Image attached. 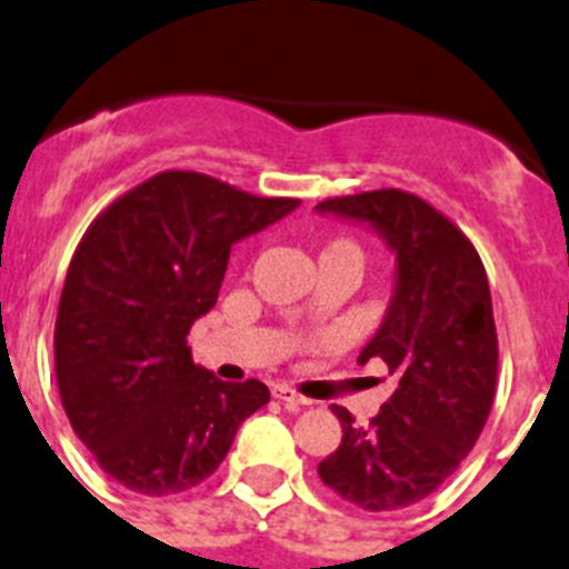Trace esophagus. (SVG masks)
Returning <instances> with one entry per match:
<instances>
[{
  "label": "esophagus",
  "mask_w": 569,
  "mask_h": 569,
  "mask_svg": "<svg viewBox=\"0 0 569 569\" xmlns=\"http://www.w3.org/2000/svg\"><path fill=\"white\" fill-rule=\"evenodd\" d=\"M272 396L278 398V401H283V405H291V407H306V405H309V398L300 396V392L291 390V387H286V385L272 387Z\"/></svg>",
  "instance_id": "34e87169"
}]
</instances>
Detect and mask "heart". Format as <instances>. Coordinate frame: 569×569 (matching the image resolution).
I'll list each match as a JSON object with an SVG mask.
<instances>
[{
  "label": "heart",
  "mask_w": 569,
  "mask_h": 569,
  "mask_svg": "<svg viewBox=\"0 0 569 569\" xmlns=\"http://www.w3.org/2000/svg\"><path fill=\"white\" fill-rule=\"evenodd\" d=\"M331 252L353 254V258H359V263H362V249H359L353 241H348V238H337V241H331L326 249H322V254H331Z\"/></svg>",
  "instance_id": "1"
}]
</instances>
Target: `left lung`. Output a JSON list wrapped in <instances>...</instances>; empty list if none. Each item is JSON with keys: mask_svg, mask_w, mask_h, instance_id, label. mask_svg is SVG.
<instances>
[{"mask_svg": "<svg viewBox=\"0 0 569 569\" xmlns=\"http://www.w3.org/2000/svg\"><path fill=\"white\" fill-rule=\"evenodd\" d=\"M317 210L368 221L398 263L390 311L359 353V365L381 359L398 387L368 427L331 407L342 443L317 471L350 506L398 511L458 471L491 412L500 348L486 267L455 221L407 190L333 196Z\"/></svg>", "mask_w": 569, "mask_h": 569, "instance_id": "obj_1", "label": "left lung"}]
</instances>
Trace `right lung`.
Instances as JSON below:
<instances>
[{
	"label": "right lung",
	"mask_w": 569,
	"mask_h": 569,
	"mask_svg": "<svg viewBox=\"0 0 569 569\" xmlns=\"http://www.w3.org/2000/svg\"><path fill=\"white\" fill-rule=\"evenodd\" d=\"M297 204L162 171L83 232L58 300L56 381L69 423L111 480L148 497L188 491L269 405L258 379L232 385L196 365L188 333L219 300L232 243Z\"/></svg>",
	"instance_id": "add662e5"
}]
</instances>
